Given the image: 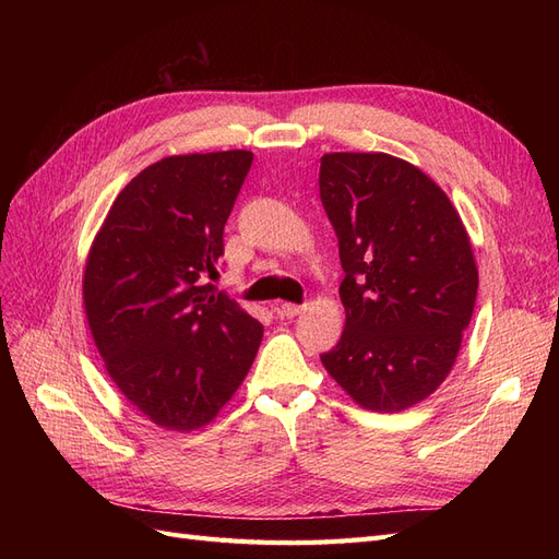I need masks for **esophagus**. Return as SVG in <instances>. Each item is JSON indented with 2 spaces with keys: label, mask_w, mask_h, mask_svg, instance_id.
Wrapping results in <instances>:
<instances>
[{
  "label": "esophagus",
  "mask_w": 559,
  "mask_h": 559,
  "mask_svg": "<svg viewBox=\"0 0 559 559\" xmlns=\"http://www.w3.org/2000/svg\"><path fill=\"white\" fill-rule=\"evenodd\" d=\"M277 312L282 314V317H296V314H300L302 312V306H296V302H280V308H277Z\"/></svg>",
  "instance_id": "1"
}]
</instances>
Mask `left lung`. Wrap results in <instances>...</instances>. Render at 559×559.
<instances>
[{"instance_id":"left-lung-1","label":"left lung","mask_w":559,"mask_h":559,"mask_svg":"<svg viewBox=\"0 0 559 559\" xmlns=\"http://www.w3.org/2000/svg\"><path fill=\"white\" fill-rule=\"evenodd\" d=\"M319 198L345 273V331L321 364L364 408H411L448 378L476 306L466 228L425 173L386 154L321 156Z\"/></svg>"}]
</instances>
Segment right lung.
Returning <instances> with one entry per match:
<instances>
[{"label":"right lung","instance_id":"1","mask_svg":"<svg viewBox=\"0 0 559 559\" xmlns=\"http://www.w3.org/2000/svg\"><path fill=\"white\" fill-rule=\"evenodd\" d=\"M251 151L170 156L118 193L88 253L83 302L126 399L165 429H198L257 357L263 326L218 292L224 226Z\"/></svg>","mask_w":559,"mask_h":559}]
</instances>
